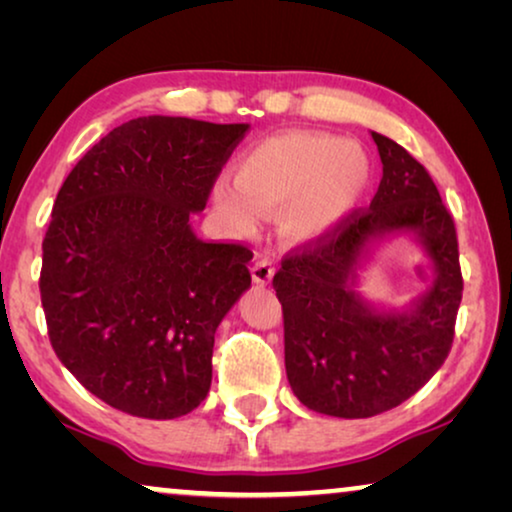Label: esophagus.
Returning <instances> with one entry per match:
<instances>
[{
    "instance_id": "obj_1",
    "label": "esophagus",
    "mask_w": 512,
    "mask_h": 512,
    "mask_svg": "<svg viewBox=\"0 0 512 512\" xmlns=\"http://www.w3.org/2000/svg\"><path fill=\"white\" fill-rule=\"evenodd\" d=\"M272 275H275V263L270 258H258V261L251 265V277H254L256 284H268Z\"/></svg>"
}]
</instances>
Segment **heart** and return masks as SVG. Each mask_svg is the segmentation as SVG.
<instances>
[{"mask_svg":"<svg viewBox=\"0 0 512 512\" xmlns=\"http://www.w3.org/2000/svg\"><path fill=\"white\" fill-rule=\"evenodd\" d=\"M235 186H216V205L237 228L254 230L261 209H284L293 240L333 233L370 184V160L359 144L317 132H284L254 146L240 160Z\"/></svg>","mask_w":512,"mask_h":512,"instance_id":"obj_1","label":"heart"}]
</instances>
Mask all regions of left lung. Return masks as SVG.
Masks as SVG:
<instances>
[{
	"label": "left lung",
	"mask_w": 512,
	"mask_h": 512,
	"mask_svg": "<svg viewBox=\"0 0 512 512\" xmlns=\"http://www.w3.org/2000/svg\"><path fill=\"white\" fill-rule=\"evenodd\" d=\"M382 181L333 233L305 240L272 277L284 314L286 377L298 401L345 419L375 417L424 387L452 349L464 293L457 228L426 167L373 132ZM408 229L425 244L437 279L410 315L373 313L348 286L373 236Z\"/></svg>",
	"instance_id": "left-lung-1"
}]
</instances>
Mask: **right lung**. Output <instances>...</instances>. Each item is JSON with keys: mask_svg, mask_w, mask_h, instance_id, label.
I'll list each match as a JSON object with an SVG mask.
<instances>
[{"mask_svg": "<svg viewBox=\"0 0 512 512\" xmlns=\"http://www.w3.org/2000/svg\"><path fill=\"white\" fill-rule=\"evenodd\" d=\"M249 125L142 116L69 172L39 291L65 368L111 408L174 419L205 401L214 333L249 289L251 249L193 233Z\"/></svg>", "mask_w": 512, "mask_h": 512, "instance_id": "1", "label": "right lung"}]
</instances>
